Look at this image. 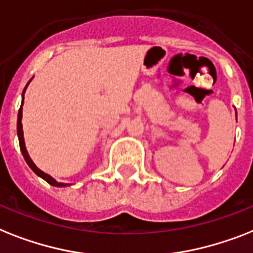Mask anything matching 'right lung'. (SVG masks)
Wrapping results in <instances>:
<instances>
[{"label":"right lung","mask_w":253,"mask_h":253,"mask_svg":"<svg viewBox=\"0 0 253 253\" xmlns=\"http://www.w3.org/2000/svg\"><path fill=\"white\" fill-rule=\"evenodd\" d=\"M32 80V79H31ZM30 80V82H31ZM30 82L27 83L26 88H24V91H23V94H22V105H20V109H19V113H18V123H16V130H18V139H19V145H20V151H22V155H23L24 160H26V162L28 164V166H30L31 169H32V171H34L36 175H39L40 178H42L44 180H46L49 184H52V186L54 187H66L69 186L67 183H61V182H57V180L53 178V176H50L49 174L44 173L42 170H40L38 168V166L35 165L34 161L31 160L30 155H28V152H27L26 149V144H24V136H23V126H22V110H23V102H24V92H26L27 87H28V84H30Z\"/></svg>","instance_id":"add662e5"}]
</instances>
